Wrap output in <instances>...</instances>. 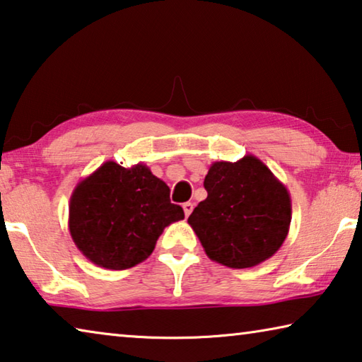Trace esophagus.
I'll return each mask as SVG.
<instances>
[{
	"mask_svg": "<svg viewBox=\"0 0 362 362\" xmlns=\"http://www.w3.org/2000/svg\"><path fill=\"white\" fill-rule=\"evenodd\" d=\"M182 210H185V215L189 216V215H191V213H192V210H194V204H192V202L182 204Z\"/></svg>",
	"mask_w": 362,
	"mask_h": 362,
	"instance_id": "34e87169",
	"label": "esophagus"
}]
</instances>
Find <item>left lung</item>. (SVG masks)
I'll use <instances>...</instances> for the list:
<instances>
[{"label": "left lung", "mask_w": 362, "mask_h": 362, "mask_svg": "<svg viewBox=\"0 0 362 362\" xmlns=\"http://www.w3.org/2000/svg\"><path fill=\"white\" fill-rule=\"evenodd\" d=\"M206 199L189 216L206 257L234 269L271 258L286 240L292 220L287 187L262 160L213 162L205 176Z\"/></svg>", "instance_id": "1"}]
</instances>
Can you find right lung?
Masks as SVG:
<instances>
[{
	"instance_id": "right-lung-1",
	"label": "right lung",
	"mask_w": 362,
	"mask_h": 362,
	"mask_svg": "<svg viewBox=\"0 0 362 362\" xmlns=\"http://www.w3.org/2000/svg\"><path fill=\"white\" fill-rule=\"evenodd\" d=\"M185 220L170 187L149 167L105 162L81 180L69 204V230L78 250L105 269L144 262L171 223Z\"/></svg>"
}]
</instances>
